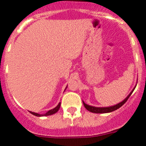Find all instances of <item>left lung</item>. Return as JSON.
<instances>
[{"label":"left lung","mask_w":146,"mask_h":146,"mask_svg":"<svg viewBox=\"0 0 146 146\" xmlns=\"http://www.w3.org/2000/svg\"><path fill=\"white\" fill-rule=\"evenodd\" d=\"M136 86H137V84L135 85V87L133 88V90L131 91V92H130V93L128 95L127 97H126L125 99L123 100L122 101H120V103L117 104L113 105V106H104V107H98V106H90V105L84 103L83 101H82V102H83V104H84V107H85V108L87 109L88 111H91V112H92V113L100 114V113H109V112H111V111H115V110L119 109L120 106H122L124 104L126 103V101H127L128 98L130 97V96H131V93L133 92L134 90L135 89Z\"/></svg>","instance_id":"8db88e82"}]
</instances>
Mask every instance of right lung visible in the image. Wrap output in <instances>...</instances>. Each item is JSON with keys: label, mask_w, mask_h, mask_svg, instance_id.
<instances>
[{"label": "right lung", "mask_w": 146, "mask_h": 146, "mask_svg": "<svg viewBox=\"0 0 146 146\" xmlns=\"http://www.w3.org/2000/svg\"><path fill=\"white\" fill-rule=\"evenodd\" d=\"M67 87H68V86L66 87L65 90L67 89ZM65 90H64V91H65ZM60 106H61V102H59V104H58V105L56 106L55 108L52 109V110H49V111H48L46 112V113L45 114H39V113H36V112H34V111H30V113L32 114V115H35V116H37V117H42V116H48V115H54V114L56 113L58 111V110H59V108H60Z\"/></svg>", "instance_id": "obj_1"}]
</instances>
